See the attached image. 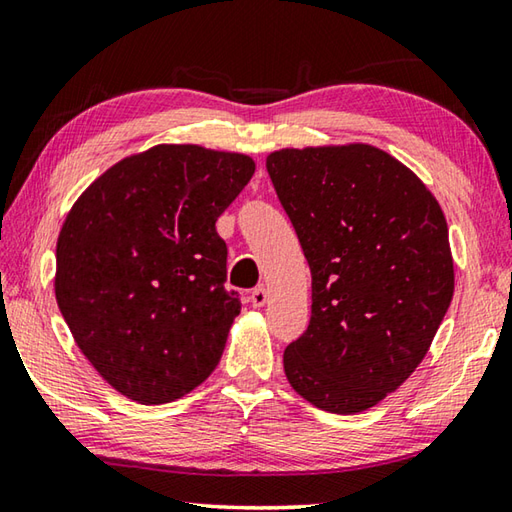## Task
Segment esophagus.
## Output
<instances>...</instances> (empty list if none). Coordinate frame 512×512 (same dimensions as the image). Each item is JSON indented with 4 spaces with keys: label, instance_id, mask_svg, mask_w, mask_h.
<instances>
[{
    "label": "esophagus",
    "instance_id": "obj_1",
    "mask_svg": "<svg viewBox=\"0 0 512 512\" xmlns=\"http://www.w3.org/2000/svg\"><path fill=\"white\" fill-rule=\"evenodd\" d=\"M249 301H252L254 307H263L269 301V292H267L265 287H256L254 292H252V296H249Z\"/></svg>",
    "mask_w": 512,
    "mask_h": 512
}]
</instances>
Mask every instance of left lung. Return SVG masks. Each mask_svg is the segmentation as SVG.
Here are the masks:
<instances>
[{
    "instance_id": "obj_1",
    "label": "left lung",
    "mask_w": 512,
    "mask_h": 512,
    "mask_svg": "<svg viewBox=\"0 0 512 512\" xmlns=\"http://www.w3.org/2000/svg\"><path fill=\"white\" fill-rule=\"evenodd\" d=\"M267 173L312 272L287 381L325 412L368 410L417 370L448 312L446 216L417 173L372 144L281 149Z\"/></svg>"
}]
</instances>
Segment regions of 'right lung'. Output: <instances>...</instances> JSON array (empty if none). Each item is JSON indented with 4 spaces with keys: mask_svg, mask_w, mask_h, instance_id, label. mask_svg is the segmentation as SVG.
Returning <instances> with one entry per match:
<instances>
[{
    "mask_svg": "<svg viewBox=\"0 0 512 512\" xmlns=\"http://www.w3.org/2000/svg\"><path fill=\"white\" fill-rule=\"evenodd\" d=\"M245 153L156 144L75 200L57 238L55 298L102 379L144 406L216 370L240 314L216 220L252 180Z\"/></svg>",
    "mask_w": 512,
    "mask_h": 512,
    "instance_id": "obj_1",
    "label": "right lung"
}]
</instances>
